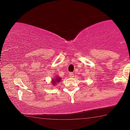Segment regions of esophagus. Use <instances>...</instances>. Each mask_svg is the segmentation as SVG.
Masks as SVG:
<instances>
[{"instance_id":"esophagus-1","label":"esophagus","mask_w":130,"mask_h":130,"mask_svg":"<svg viewBox=\"0 0 130 130\" xmlns=\"http://www.w3.org/2000/svg\"><path fill=\"white\" fill-rule=\"evenodd\" d=\"M69 75L70 77H74V73H72V72L70 73L69 74Z\"/></svg>"}]
</instances>
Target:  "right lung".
I'll use <instances>...</instances> for the list:
<instances>
[{
  "label": "right lung",
  "mask_w": 130,
  "mask_h": 130,
  "mask_svg": "<svg viewBox=\"0 0 130 130\" xmlns=\"http://www.w3.org/2000/svg\"><path fill=\"white\" fill-rule=\"evenodd\" d=\"M61 78H60V77H56V79H53V80H52V82H51V84H52V85H56V82H60V80H61Z\"/></svg>",
  "instance_id": "right-lung-1"
}]
</instances>
